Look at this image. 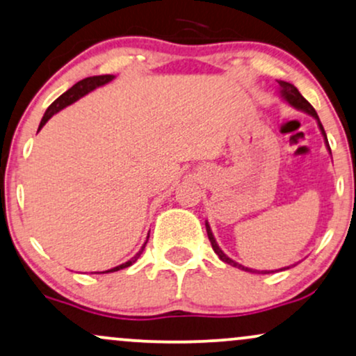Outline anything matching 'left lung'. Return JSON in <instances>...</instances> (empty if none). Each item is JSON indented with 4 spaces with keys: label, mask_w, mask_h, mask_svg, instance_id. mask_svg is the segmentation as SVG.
I'll list each match as a JSON object with an SVG mask.
<instances>
[{
    "label": "left lung",
    "mask_w": 356,
    "mask_h": 356,
    "mask_svg": "<svg viewBox=\"0 0 356 356\" xmlns=\"http://www.w3.org/2000/svg\"><path fill=\"white\" fill-rule=\"evenodd\" d=\"M278 86H280V88H278V89H280V96L284 97V101H285V102H289V104L292 106V108L298 109V111H303V113L310 114L312 118H315V119H316V122H318L320 131H322V136H323V139H325V144H327V147H328V151H330V145H328L327 134H325V129H323L322 122H320L318 114H316V111L314 109V106H312L310 102H308V101L305 99V97L302 96L300 92H298V89L295 88L293 84L286 83V81H278ZM330 154H332V151H330ZM205 229H207L209 241H211V243H212L213 252H216V254L219 255V259L222 260V262H225V264L232 265V267H237V268H241V270H245V272H259V270H254V268L243 267V265L237 264V262H234L232 259H229V257H227V255L224 254V252H222V248L219 247V243L216 242V237H213V234H212V230H211V225H209V222H205ZM286 268H290V267H284V268H280V270H286ZM268 272H270V270H268ZM272 272H273V270H272ZM262 273H264V270H262ZM265 273H267V270H265Z\"/></svg>",
    "instance_id": "left-lung-1"
}]
</instances>
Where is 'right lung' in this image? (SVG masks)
Segmentation results:
<instances>
[{
  "mask_svg": "<svg viewBox=\"0 0 356 356\" xmlns=\"http://www.w3.org/2000/svg\"><path fill=\"white\" fill-rule=\"evenodd\" d=\"M113 79H114L113 74H102V76H91V78H86L83 81H79V83H76L71 89H67L66 92L61 94V96H59L58 99H56L53 104H51L49 108L46 109V113H44V115H42V119H41V122H40V129H41L42 126H44L46 122L49 121L51 118H53L56 113H59V111L66 108V106H70V104H72V102H76L78 99H81V97L86 96V94H88V92L94 91V89H96V88H101V86L111 83V81H113ZM147 238H149V235H147ZM145 243H147V242H144V245L140 247V250L137 252V254L132 257L131 260H127L126 264L118 265V267H114V268H109V270H106V273H108V272H118V270H121V268L131 267V265L134 264L137 259H139L140 254H143V250L145 248Z\"/></svg>",
  "mask_w": 356,
  "mask_h": 356,
  "instance_id": "1",
  "label": "right lung"
}]
</instances>
